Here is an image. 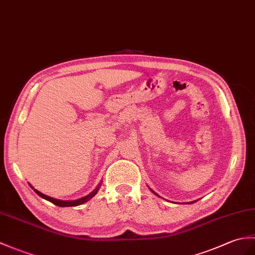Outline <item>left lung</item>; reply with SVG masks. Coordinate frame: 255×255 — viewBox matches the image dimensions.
Wrapping results in <instances>:
<instances>
[{"instance_id": "1", "label": "left lung", "mask_w": 255, "mask_h": 255, "mask_svg": "<svg viewBox=\"0 0 255 255\" xmlns=\"http://www.w3.org/2000/svg\"><path fill=\"white\" fill-rule=\"evenodd\" d=\"M150 190H151V191H152L153 193H154L155 195H157V197H159V195H158L157 193H155L154 191H153V190H152V189H150ZM159 198H161V197H159ZM194 202H197V201H192V202H188V203H186V204H192V203H194Z\"/></svg>"}]
</instances>
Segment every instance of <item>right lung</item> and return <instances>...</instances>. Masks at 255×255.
Wrapping results in <instances>:
<instances>
[{"label": "right lung", "mask_w": 255, "mask_h": 255, "mask_svg": "<svg viewBox=\"0 0 255 255\" xmlns=\"http://www.w3.org/2000/svg\"><path fill=\"white\" fill-rule=\"evenodd\" d=\"M30 186L32 189H33V191L37 193L39 197H41V198H43V199H45V200H47V201H50V202H52L53 204H55V205H57V206H62V208H65V206H78V205H81V204H84V203H86V202H88L89 200L90 199H92L94 195H96L97 193H98V191H99V189H100V187H101V182L99 183L98 185V187L94 189V190L91 192V193H89L88 195H86V197H84V198H80V199H77V200H72V201H64V200H57V199H54V198H51V197H49V195H45V194H43L42 192H40V191H38L37 189H34L31 185H29Z\"/></svg>", "instance_id": "right-lung-1"}]
</instances>
